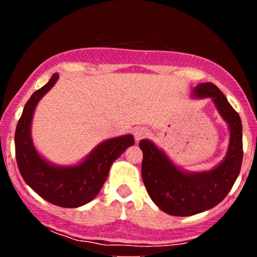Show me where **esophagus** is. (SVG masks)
Segmentation results:
<instances>
[{"instance_id": "obj_1", "label": "esophagus", "mask_w": 257, "mask_h": 257, "mask_svg": "<svg viewBox=\"0 0 257 257\" xmlns=\"http://www.w3.org/2000/svg\"><path fill=\"white\" fill-rule=\"evenodd\" d=\"M149 135H150L149 130L144 128V127H137V128H135V130H134V136H135V139H136L137 143L141 141V139L149 136Z\"/></svg>"}]
</instances>
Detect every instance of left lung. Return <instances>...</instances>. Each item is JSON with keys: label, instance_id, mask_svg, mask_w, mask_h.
<instances>
[{"label": "left lung", "instance_id": "left-lung-1", "mask_svg": "<svg viewBox=\"0 0 257 257\" xmlns=\"http://www.w3.org/2000/svg\"><path fill=\"white\" fill-rule=\"evenodd\" d=\"M195 98H211L230 132L224 159L211 170L190 172L178 167L153 142L142 139V178L147 193L163 212L175 216L202 213L222 202L231 190L242 162V125L223 93L212 84L194 87Z\"/></svg>", "mask_w": 257, "mask_h": 257}]
</instances>
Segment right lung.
<instances>
[{"label": "right lung", "mask_w": 257, "mask_h": 257, "mask_svg": "<svg viewBox=\"0 0 257 257\" xmlns=\"http://www.w3.org/2000/svg\"><path fill=\"white\" fill-rule=\"evenodd\" d=\"M58 79L59 73H54L26 103L16 129V158L21 177L35 193L54 205L73 208L85 205L97 196L112 163L135 144V139L133 135L106 139L81 162L72 165H58L43 158L32 138L33 116L38 102Z\"/></svg>", "instance_id": "add662e5"}]
</instances>
